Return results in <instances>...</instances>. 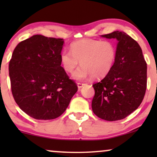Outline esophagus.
Segmentation results:
<instances>
[{
	"mask_svg": "<svg viewBox=\"0 0 157 157\" xmlns=\"http://www.w3.org/2000/svg\"><path fill=\"white\" fill-rule=\"evenodd\" d=\"M84 85H85V83H77V86H78V89H81V88H82Z\"/></svg>",
	"mask_w": 157,
	"mask_h": 157,
	"instance_id": "obj_1",
	"label": "esophagus"
}]
</instances>
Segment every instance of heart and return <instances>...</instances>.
Segmentation results:
<instances>
[{"label":"heart","instance_id":"b5f03b06","mask_svg":"<svg viewBox=\"0 0 157 157\" xmlns=\"http://www.w3.org/2000/svg\"><path fill=\"white\" fill-rule=\"evenodd\" d=\"M71 51H63L60 56L64 70L72 73L73 78L82 81L88 77L102 78L110 71L116 58V46L111 40L82 39L71 44ZM81 62H80V61Z\"/></svg>","mask_w":157,"mask_h":157}]
</instances>
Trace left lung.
I'll return each mask as SVG.
<instances>
[{
  "instance_id": "1",
  "label": "left lung",
  "mask_w": 157,
  "mask_h": 157,
  "mask_svg": "<svg viewBox=\"0 0 157 157\" xmlns=\"http://www.w3.org/2000/svg\"><path fill=\"white\" fill-rule=\"evenodd\" d=\"M118 40L114 63L108 74L93 85V112L106 121H118L139 106L147 89V66L136 40L123 31L102 35Z\"/></svg>"
}]
</instances>
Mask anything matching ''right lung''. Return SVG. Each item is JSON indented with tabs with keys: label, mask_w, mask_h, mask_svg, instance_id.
I'll list each match as a JSON object with an SVG mask.
<instances>
[{
	"label": "right lung",
	"mask_w": 157,
	"mask_h": 157,
	"mask_svg": "<svg viewBox=\"0 0 157 157\" xmlns=\"http://www.w3.org/2000/svg\"><path fill=\"white\" fill-rule=\"evenodd\" d=\"M64 40L34 35L19 43L9 63V76L15 101L33 119L59 117L78 87L61 66Z\"/></svg>",
	"instance_id": "add662e5"
}]
</instances>
